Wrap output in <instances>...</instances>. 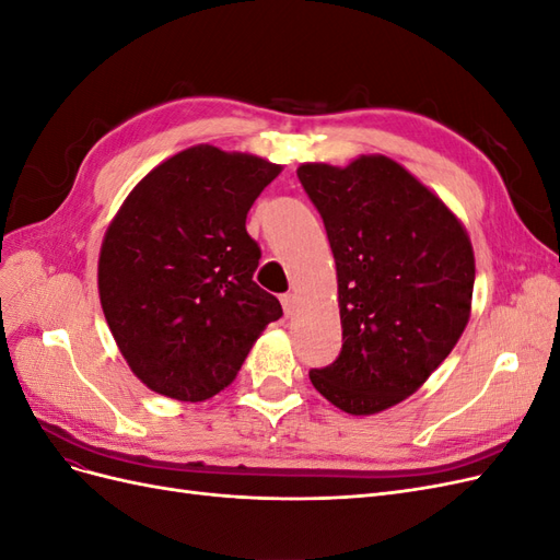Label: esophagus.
Masks as SVG:
<instances>
[{
  "label": "esophagus",
  "instance_id": "1",
  "mask_svg": "<svg viewBox=\"0 0 560 560\" xmlns=\"http://www.w3.org/2000/svg\"><path fill=\"white\" fill-rule=\"evenodd\" d=\"M280 301H282V311H284V315H287V317H292V315L296 313V303H299V301H296V296H294V294H282V299H280Z\"/></svg>",
  "mask_w": 560,
  "mask_h": 560
}]
</instances>
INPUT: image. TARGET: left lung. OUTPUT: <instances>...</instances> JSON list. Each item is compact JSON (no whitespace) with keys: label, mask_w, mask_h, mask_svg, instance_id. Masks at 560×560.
<instances>
[{"label":"left lung","mask_w":560,"mask_h":560,"mask_svg":"<svg viewBox=\"0 0 560 560\" xmlns=\"http://www.w3.org/2000/svg\"><path fill=\"white\" fill-rule=\"evenodd\" d=\"M336 261L343 348L311 371L322 397L371 416L411 397L463 336L474 290L465 226L397 161L299 165Z\"/></svg>","instance_id":"8db88e82"}]
</instances>
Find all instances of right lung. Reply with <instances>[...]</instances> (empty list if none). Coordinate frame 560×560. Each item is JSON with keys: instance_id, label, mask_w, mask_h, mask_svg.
<instances>
[{"instance_id": "1", "label": "right lung", "mask_w": 560, "mask_h": 560, "mask_svg": "<svg viewBox=\"0 0 560 560\" xmlns=\"http://www.w3.org/2000/svg\"><path fill=\"white\" fill-rule=\"evenodd\" d=\"M266 159L196 144L124 200L97 261L100 303L132 374L179 401L233 383L280 301L254 282L261 249L245 219L280 175Z\"/></svg>"}]
</instances>
